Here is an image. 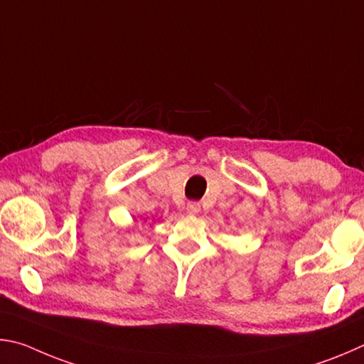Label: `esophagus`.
Instances as JSON below:
<instances>
[{
	"label": "esophagus",
	"instance_id": "obj_1",
	"mask_svg": "<svg viewBox=\"0 0 364 364\" xmlns=\"http://www.w3.org/2000/svg\"><path fill=\"white\" fill-rule=\"evenodd\" d=\"M186 209H187V214H190V215H195V214H198V213H200L201 206H200V203H195V201H192V203H188Z\"/></svg>",
	"mask_w": 364,
	"mask_h": 364
}]
</instances>
